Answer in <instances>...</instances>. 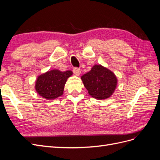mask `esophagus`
Instances as JSON below:
<instances>
[{
  "mask_svg": "<svg viewBox=\"0 0 160 160\" xmlns=\"http://www.w3.org/2000/svg\"><path fill=\"white\" fill-rule=\"evenodd\" d=\"M72 71H73L74 74L77 76H79L81 73V71L80 69L77 68V67H75V68L73 69V70H72Z\"/></svg>",
  "mask_w": 160,
  "mask_h": 160,
  "instance_id": "1",
  "label": "esophagus"
}]
</instances>
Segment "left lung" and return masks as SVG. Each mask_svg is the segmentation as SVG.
<instances>
[{
    "label": "left lung",
    "instance_id": "obj_1",
    "mask_svg": "<svg viewBox=\"0 0 160 160\" xmlns=\"http://www.w3.org/2000/svg\"><path fill=\"white\" fill-rule=\"evenodd\" d=\"M81 79L89 94L93 98L104 100L112 95L118 84L113 72L101 65H95Z\"/></svg>",
    "mask_w": 160,
    "mask_h": 160
}]
</instances>
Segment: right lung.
Returning <instances> with one entry per match:
<instances>
[{
    "instance_id": "add662e5",
    "label": "right lung",
    "mask_w": 160,
    "mask_h": 160,
    "mask_svg": "<svg viewBox=\"0 0 160 160\" xmlns=\"http://www.w3.org/2000/svg\"><path fill=\"white\" fill-rule=\"evenodd\" d=\"M72 75L71 71H48L38 76L35 82V90L38 95L46 99H56L63 94L67 80Z\"/></svg>"
}]
</instances>
